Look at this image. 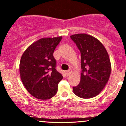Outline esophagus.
Instances as JSON below:
<instances>
[{"mask_svg": "<svg viewBox=\"0 0 126 126\" xmlns=\"http://www.w3.org/2000/svg\"><path fill=\"white\" fill-rule=\"evenodd\" d=\"M71 70H67V71L66 72V76H69V75H70V73H71Z\"/></svg>", "mask_w": 126, "mask_h": 126, "instance_id": "1", "label": "esophagus"}]
</instances>
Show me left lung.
Returning <instances> with one entry per match:
<instances>
[{
    "instance_id": "1",
    "label": "left lung",
    "mask_w": 126,
    "mask_h": 126,
    "mask_svg": "<svg viewBox=\"0 0 126 126\" xmlns=\"http://www.w3.org/2000/svg\"><path fill=\"white\" fill-rule=\"evenodd\" d=\"M70 38L81 54L80 81L73 87L74 94L82 98L99 94L109 79L111 65L108 54L99 40L86 34H75Z\"/></svg>"
}]
</instances>
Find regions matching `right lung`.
<instances>
[{
  "instance_id": "obj_1",
  "label": "right lung",
  "mask_w": 126,
  "mask_h": 126,
  "mask_svg": "<svg viewBox=\"0 0 126 126\" xmlns=\"http://www.w3.org/2000/svg\"><path fill=\"white\" fill-rule=\"evenodd\" d=\"M62 37L43 38L32 43L22 56L21 79L30 94L39 99H48L56 94L63 79L56 70L53 53Z\"/></svg>"
}]
</instances>
